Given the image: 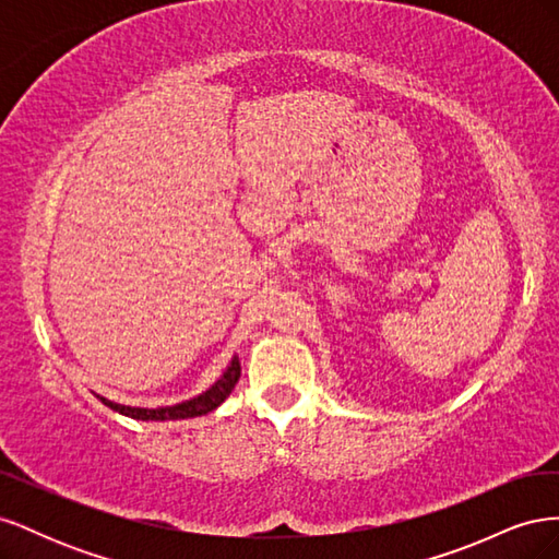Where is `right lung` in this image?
Wrapping results in <instances>:
<instances>
[{"mask_svg":"<svg viewBox=\"0 0 559 559\" xmlns=\"http://www.w3.org/2000/svg\"><path fill=\"white\" fill-rule=\"evenodd\" d=\"M240 380V361L238 357H233L230 366L226 368V373L218 378L207 392H202L200 396L191 399V401H183V403H177V405H167V408H130V405H121V403H114L105 396H97L99 401H103L105 405H109L111 411L121 413L126 417H132V419H154V421H165V419H186V417H200V415H207L212 413L214 408H218L222 405L228 394L233 392L235 382Z\"/></svg>","mask_w":559,"mask_h":559,"instance_id":"obj_1","label":"right lung"}]
</instances>
